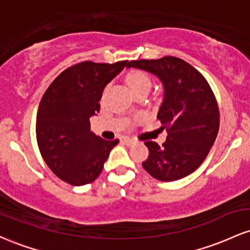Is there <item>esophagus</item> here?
<instances>
[{"instance_id": "esophagus-1", "label": "esophagus", "mask_w": 250, "mask_h": 250, "mask_svg": "<svg viewBox=\"0 0 250 250\" xmlns=\"http://www.w3.org/2000/svg\"><path fill=\"white\" fill-rule=\"evenodd\" d=\"M123 143L127 146H131V145H134L135 141L133 139H130V137H125V139H123Z\"/></svg>"}]
</instances>
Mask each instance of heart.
I'll return each instance as SVG.
<instances>
[{"label":"heart","instance_id":"1","mask_svg":"<svg viewBox=\"0 0 250 250\" xmlns=\"http://www.w3.org/2000/svg\"><path fill=\"white\" fill-rule=\"evenodd\" d=\"M127 83L131 90L143 87L150 88V79H149L147 74L143 73L141 70H133L128 73Z\"/></svg>","mask_w":250,"mask_h":250}]
</instances>
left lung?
<instances>
[{
  "mask_svg": "<svg viewBox=\"0 0 250 250\" xmlns=\"http://www.w3.org/2000/svg\"><path fill=\"white\" fill-rule=\"evenodd\" d=\"M127 67L153 74L163 85L157 119L168 136L162 147L145 143L149 156L143 168L165 182L188 176L205 161L219 133V107L208 82L189 63L173 56L130 61Z\"/></svg>",
  "mask_w": 250,
  "mask_h": 250,
  "instance_id": "left-lung-1",
  "label": "left lung"
}]
</instances>
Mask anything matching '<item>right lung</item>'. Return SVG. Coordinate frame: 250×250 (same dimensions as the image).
Instances as JSON below:
<instances>
[{
  "instance_id": "right-lung-1",
  "label": "right lung",
  "mask_w": 250,
  "mask_h": 250,
  "mask_svg": "<svg viewBox=\"0 0 250 250\" xmlns=\"http://www.w3.org/2000/svg\"><path fill=\"white\" fill-rule=\"evenodd\" d=\"M128 64L77 63L63 70L45 90L36 116L37 145L48 167L64 182L84 186L95 181L119 143L96 136L89 119L100 111L105 85Z\"/></svg>"
}]
</instances>
